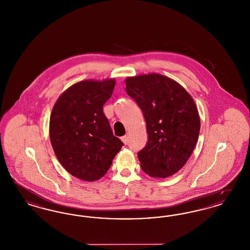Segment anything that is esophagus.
I'll use <instances>...</instances> for the list:
<instances>
[{"instance_id": "obj_1", "label": "esophagus", "mask_w": 250, "mask_h": 250, "mask_svg": "<svg viewBox=\"0 0 250 250\" xmlns=\"http://www.w3.org/2000/svg\"><path fill=\"white\" fill-rule=\"evenodd\" d=\"M121 140L125 144H127L128 143V136H124V137H122Z\"/></svg>"}]
</instances>
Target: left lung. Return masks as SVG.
<instances>
[{"mask_svg":"<svg viewBox=\"0 0 250 250\" xmlns=\"http://www.w3.org/2000/svg\"><path fill=\"white\" fill-rule=\"evenodd\" d=\"M125 86L146 123L148 142L138 154L142 169L154 178L175 174L199 139L201 120L194 99L181 84L157 73L127 77Z\"/></svg>","mask_w":250,"mask_h":250,"instance_id":"8db88e82","label":"left lung"}]
</instances>
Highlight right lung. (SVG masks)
<instances>
[{
	"label": "right lung",
	"instance_id": "1",
	"mask_svg": "<svg viewBox=\"0 0 250 250\" xmlns=\"http://www.w3.org/2000/svg\"><path fill=\"white\" fill-rule=\"evenodd\" d=\"M114 79L85 80L60 95L49 118L51 146L61 165L74 177L94 182L103 177L124 143L113 136L103 106Z\"/></svg>",
	"mask_w": 250,
	"mask_h": 250
}]
</instances>
